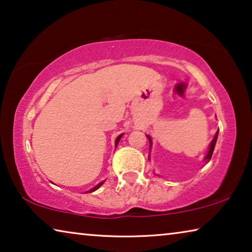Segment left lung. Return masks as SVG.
<instances>
[{"label": "left lung", "instance_id": "1", "mask_svg": "<svg viewBox=\"0 0 252 252\" xmlns=\"http://www.w3.org/2000/svg\"><path fill=\"white\" fill-rule=\"evenodd\" d=\"M219 131H220V129L216 131V133H215V136H214V138H213V140H212V142H210L209 144V148H208V152H207V154H206V156L204 157V160L206 162V164H207L209 160H210V158H212V155H213V152H214V148H215V145H216V141H217V137H219ZM147 138H148V140H149V153H150V149H152V146H153V141H152V138H150V136H148L147 134ZM148 159H149V156H148Z\"/></svg>", "mask_w": 252, "mask_h": 252}]
</instances>
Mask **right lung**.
<instances>
[{
    "instance_id": "right-lung-1",
    "label": "right lung",
    "mask_w": 252,
    "mask_h": 252,
    "mask_svg": "<svg viewBox=\"0 0 252 252\" xmlns=\"http://www.w3.org/2000/svg\"><path fill=\"white\" fill-rule=\"evenodd\" d=\"M122 136H123V133H122V134H120V136H118V138L115 139V148H116V146H118V144H119L120 139L122 138ZM104 182H105V180H104V181H102V182H99L98 185H97V186H95L94 188H92V189H90V190H88L87 192H94V191H96L97 189H98L99 187H102V186H103V183H104Z\"/></svg>"
}]
</instances>
